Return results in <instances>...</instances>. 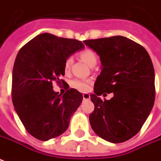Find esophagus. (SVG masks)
<instances>
[{"instance_id": "obj_1", "label": "esophagus", "mask_w": 161, "mask_h": 161, "mask_svg": "<svg viewBox=\"0 0 161 161\" xmlns=\"http://www.w3.org/2000/svg\"><path fill=\"white\" fill-rule=\"evenodd\" d=\"M83 100H89L90 99V94H88V93H84V94H83Z\"/></svg>"}]
</instances>
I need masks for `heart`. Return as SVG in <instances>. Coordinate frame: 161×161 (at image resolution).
<instances>
[{"mask_svg": "<svg viewBox=\"0 0 161 161\" xmlns=\"http://www.w3.org/2000/svg\"><path fill=\"white\" fill-rule=\"evenodd\" d=\"M80 57L83 61H84L89 65V67H94L95 66L97 62V56L94 51L89 50V49H85L80 52ZM72 56H69L66 59L64 64V69L66 72L69 71L71 68V66L72 64ZM89 82L88 80H83V79H74L71 82V86L74 89L80 90V91H86L89 89Z\"/></svg>", "mask_w": 161, "mask_h": 161, "instance_id": "heart-1", "label": "heart"}]
</instances>
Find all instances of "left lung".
<instances>
[{"label": "left lung", "instance_id": "8db88e82", "mask_svg": "<svg viewBox=\"0 0 161 161\" xmlns=\"http://www.w3.org/2000/svg\"><path fill=\"white\" fill-rule=\"evenodd\" d=\"M83 43L101 62L94 94L90 95L94 105L89 115L92 129L108 142H125L140 131L154 106V70L150 56L142 45L123 36ZM104 92H113L114 96L102 101L99 95Z\"/></svg>", "mask_w": 161, "mask_h": 161}]
</instances>
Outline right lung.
Here are the masks:
<instances>
[{
	"label": "right lung",
	"mask_w": 161,
	"mask_h": 161,
	"mask_svg": "<svg viewBox=\"0 0 161 161\" xmlns=\"http://www.w3.org/2000/svg\"><path fill=\"white\" fill-rule=\"evenodd\" d=\"M83 48L81 41L45 33L29 41L17 55L12 103L28 132L39 140L47 141L66 132L82 103L83 94L77 89H67L61 95L54 91L52 82L61 83L66 59Z\"/></svg>",
	"instance_id": "obj_1"
}]
</instances>
